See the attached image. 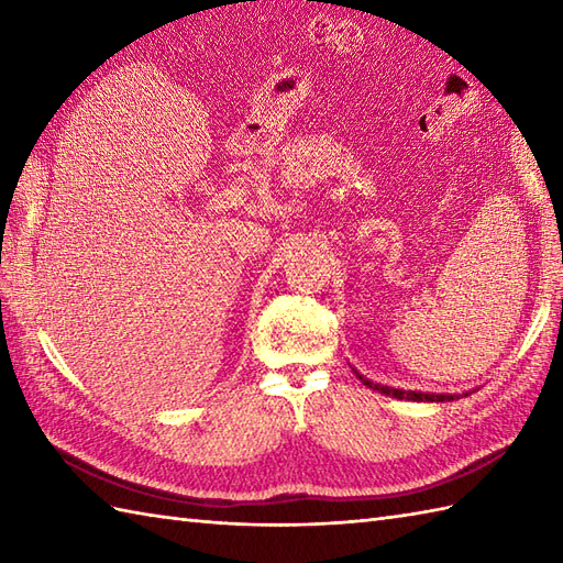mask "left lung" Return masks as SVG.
Masks as SVG:
<instances>
[{
    "mask_svg": "<svg viewBox=\"0 0 563 563\" xmlns=\"http://www.w3.org/2000/svg\"><path fill=\"white\" fill-rule=\"evenodd\" d=\"M363 379V385L373 387L382 394H387V397H397V399H411V401H452L454 397H448V394H423V391H404V389H391L385 385H373V382L365 379L363 375H357Z\"/></svg>",
    "mask_w": 563,
    "mask_h": 563,
    "instance_id": "obj_1",
    "label": "left lung"
}]
</instances>
